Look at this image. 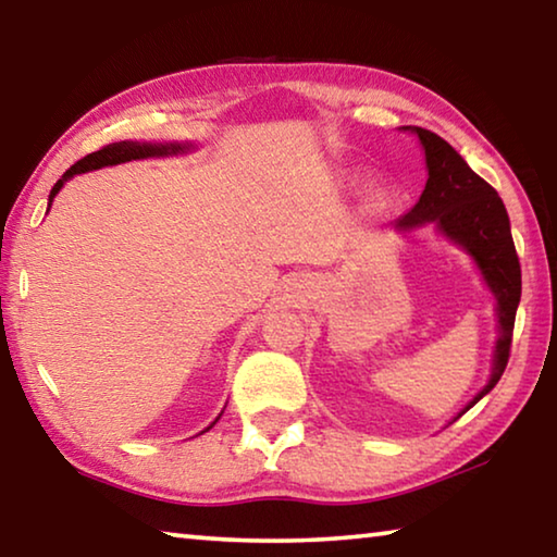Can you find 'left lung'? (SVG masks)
<instances>
[{
	"label": "left lung",
	"instance_id": "obj_1",
	"mask_svg": "<svg viewBox=\"0 0 557 557\" xmlns=\"http://www.w3.org/2000/svg\"><path fill=\"white\" fill-rule=\"evenodd\" d=\"M412 132H418L425 147L428 184L420 201L395 221V228L410 231L435 223L442 233L469 250L496 297L498 342L492 381L467 405V412L494 388L506 371L508 356H511L516 309L521 301V262L516 256L506 206L498 199L496 188L471 172L465 159L435 132L422 127H412Z\"/></svg>",
	"mask_w": 557,
	"mask_h": 557
}]
</instances>
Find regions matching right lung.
Listing matches in <instances>:
<instances>
[{
	"instance_id": "right-lung-1",
	"label": "right lung",
	"mask_w": 557,
	"mask_h": 557,
	"mask_svg": "<svg viewBox=\"0 0 557 557\" xmlns=\"http://www.w3.org/2000/svg\"><path fill=\"white\" fill-rule=\"evenodd\" d=\"M182 145H139V143H112L106 145L98 152H92L88 157H83L75 162L69 172H65L59 182L53 184L49 201H53V196L61 191V186L69 182L73 174H83L90 172V169H100V166H110V164H120V162H129V159H145V157H162V154H176L182 152ZM51 206V203H49Z\"/></svg>"
}]
</instances>
